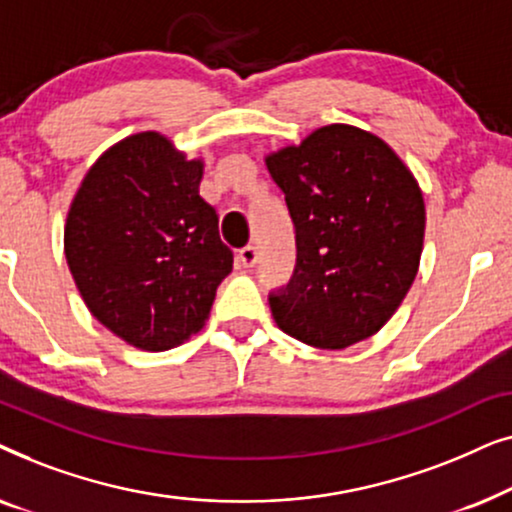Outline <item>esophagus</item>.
<instances>
[{
    "mask_svg": "<svg viewBox=\"0 0 512 512\" xmlns=\"http://www.w3.org/2000/svg\"><path fill=\"white\" fill-rule=\"evenodd\" d=\"M237 261H240L244 268H254L258 261V251L254 244H247V247H242L240 251H237Z\"/></svg>",
    "mask_w": 512,
    "mask_h": 512,
    "instance_id": "34e87169",
    "label": "esophagus"
}]
</instances>
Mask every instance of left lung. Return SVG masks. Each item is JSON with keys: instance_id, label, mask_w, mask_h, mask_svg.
I'll return each mask as SVG.
<instances>
[{"instance_id": "obj_1", "label": "left lung", "mask_w": 512, "mask_h": 512, "mask_svg": "<svg viewBox=\"0 0 512 512\" xmlns=\"http://www.w3.org/2000/svg\"><path fill=\"white\" fill-rule=\"evenodd\" d=\"M296 230V268L270 291L277 326L345 349L391 319L415 282L424 200L401 158L354 125H326L265 158Z\"/></svg>"}]
</instances>
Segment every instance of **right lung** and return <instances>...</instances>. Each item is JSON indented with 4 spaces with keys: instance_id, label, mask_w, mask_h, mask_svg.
Wrapping results in <instances>:
<instances>
[{
    "instance_id": "1",
    "label": "right lung",
    "mask_w": 512,
    "mask_h": 512,
    "mask_svg": "<svg viewBox=\"0 0 512 512\" xmlns=\"http://www.w3.org/2000/svg\"><path fill=\"white\" fill-rule=\"evenodd\" d=\"M202 163L139 132L90 167L69 207L65 256L93 317L146 352L200 331L233 270Z\"/></svg>"
}]
</instances>
